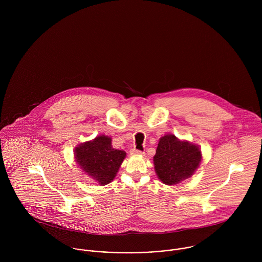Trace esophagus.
<instances>
[{
    "instance_id": "esophagus-1",
    "label": "esophagus",
    "mask_w": 262,
    "mask_h": 262,
    "mask_svg": "<svg viewBox=\"0 0 262 262\" xmlns=\"http://www.w3.org/2000/svg\"><path fill=\"white\" fill-rule=\"evenodd\" d=\"M131 155H144V152H142L141 150L136 149V148H133L130 151Z\"/></svg>"
}]
</instances>
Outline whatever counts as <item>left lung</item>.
<instances>
[{
    "instance_id": "left-lung-1",
    "label": "left lung",
    "mask_w": 262,
    "mask_h": 262,
    "mask_svg": "<svg viewBox=\"0 0 262 262\" xmlns=\"http://www.w3.org/2000/svg\"><path fill=\"white\" fill-rule=\"evenodd\" d=\"M202 153L198 145L181 141L172 134L159 139L153 157L158 179L165 185L172 186L190 178L199 167Z\"/></svg>"
}]
</instances>
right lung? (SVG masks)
Instances as JSON below:
<instances>
[{"instance_id": "obj_1", "label": "right lung", "mask_w": 262, "mask_h": 262, "mask_svg": "<svg viewBox=\"0 0 262 262\" xmlns=\"http://www.w3.org/2000/svg\"><path fill=\"white\" fill-rule=\"evenodd\" d=\"M125 157L126 152L113 148L112 139L105 135L81 143L75 149L79 167L102 186L112 182Z\"/></svg>"}]
</instances>
